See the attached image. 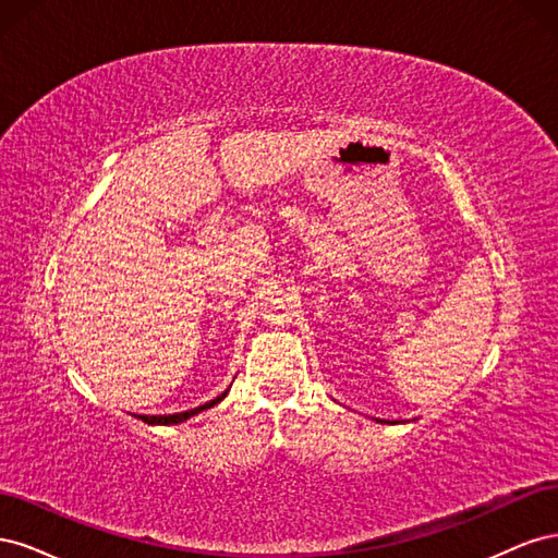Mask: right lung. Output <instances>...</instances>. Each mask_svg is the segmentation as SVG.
<instances>
[{
  "label": "right lung",
  "mask_w": 558,
  "mask_h": 558,
  "mask_svg": "<svg viewBox=\"0 0 558 558\" xmlns=\"http://www.w3.org/2000/svg\"><path fill=\"white\" fill-rule=\"evenodd\" d=\"M226 396H228V391H223L221 396L214 398V400H209V402H205V404H199V408H195V410L179 412V414H162V416H148V414H142V421H144V424H150V426H170V424H181V421H185V418H191V416L199 414L202 410H209V408H214V404L221 402Z\"/></svg>",
  "instance_id": "right-lung-1"
}]
</instances>
